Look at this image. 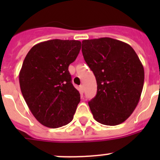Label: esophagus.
<instances>
[{
  "label": "esophagus",
  "mask_w": 160,
  "mask_h": 160,
  "mask_svg": "<svg viewBox=\"0 0 160 160\" xmlns=\"http://www.w3.org/2000/svg\"><path fill=\"white\" fill-rule=\"evenodd\" d=\"M80 91L81 93H83V92H84V87H83V85H80Z\"/></svg>",
  "instance_id": "esophagus-1"
}]
</instances>
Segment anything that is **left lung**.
Segmentation results:
<instances>
[{
  "label": "left lung",
  "mask_w": 160,
  "mask_h": 160,
  "mask_svg": "<svg viewBox=\"0 0 160 160\" xmlns=\"http://www.w3.org/2000/svg\"><path fill=\"white\" fill-rule=\"evenodd\" d=\"M82 53L97 80L88 102L93 118L105 125L125 122L136 108L144 84V68L135 50L111 38L83 40Z\"/></svg>",
  "instance_id": "8db88e82"
}]
</instances>
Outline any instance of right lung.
<instances>
[{
	"label": "right lung",
	"instance_id": "obj_1",
	"mask_svg": "<svg viewBox=\"0 0 160 160\" xmlns=\"http://www.w3.org/2000/svg\"><path fill=\"white\" fill-rule=\"evenodd\" d=\"M77 40L52 39L34 46L24 59L19 83L34 117L48 128L70 123L80 95L72 83L68 68L80 52Z\"/></svg>",
	"mask_w": 160,
	"mask_h": 160
}]
</instances>
